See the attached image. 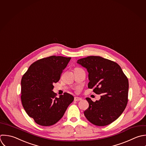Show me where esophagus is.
<instances>
[{
    "label": "esophagus",
    "instance_id": "1",
    "mask_svg": "<svg viewBox=\"0 0 146 146\" xmlns=\"http://www.w3.org/2000/svg\"><path fill=\"white\" fill-rule=\"evenodd\" d=\"M82 98L80 97H74V101H81Z\"/></svg>",
    "mask_w": 146,
    "mask_h": 146
}]
</instances>
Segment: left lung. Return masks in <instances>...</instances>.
<instances>
[{"label":"left lung","mask_w":146,"mask_h":146,"mask_svg":"<svg viewBox=\"0 0 146 146\" xmlns=\"http://www.w3.org/2000/svg\"><path fill=\"white\" fill-rule=\"evenodd\" d=\"M89 73L88 88L94 89L101 98L96 102L86 98L89 106L84 111L92 124L108 125L122 114L128 101L129 81L116 62L100 56H88L77 62Z\"/></svg>","instance_id":"obj_1"}]
</instances>
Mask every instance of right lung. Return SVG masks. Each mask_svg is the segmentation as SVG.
Wrapping results in <instances>:
<instances>
[{
	"label": "right lung",
	"instance_id": "1",
	"mask_svg": "<svg viewBox=\"0 0 146 146\" xmlns=\"http://www.w3.org/2000/svg\"><path fill=\"white\" fill-rule=\"evenodd\" d=\"M70 57L52 56L33 62L21 81V100L27 114L39 125L56 123L73 101L72 95L65 93L59 98L52 91L53 84L60 78Z\"/></svg>",
	"mask_w": 146,
	"mask_h": 146
}]
</instances>
